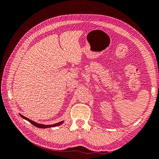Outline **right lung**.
<instances>
[{"label": "right lung", "instance_id": "1", "mask_svg": "<svg viewBox=\"0 0 159 159\" xmlns=\"http://www.w3.org/2000/svg\"><path fill=\"white\" fill-rule=\"evenodd\" d=\"M19 115H20V117L22 118L26 119V121H29L31 124L33 125H34V126H36V127H38V128H41V129H46V128H50V127H56V126H60V125H61L62 123H64V121H62L61 122L57 123H55V124H52V125H43V124H40V123H38L35 121H32L31 119H29L28 118H27L25 116H23V115H21V114H19Z\"/></svg>", "mask_w": 159, "mask_h": 159}]
</instances>
